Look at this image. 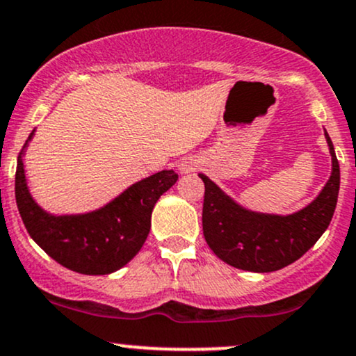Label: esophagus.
<instances>
[{
  "label": "esophagus",
  "mask_w": 356,
  "mask_h": 356,
  "mask_svg": "<svg viewBox=\"0 0 356 356\" xmlns=\"http://www.w3.org/2000/svg\"><path fill=\"white\" fill-rule=\"evenodd\" d=\"M197 169H199V160H196L194 157H184L181 162H179V170H181V174H191V172Z\"/></svg>",
  "instance_id": "34e87169"
}]
</instances>
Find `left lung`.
I'll list each match as a JSON object with an SVG mask.
<instances>
[{
    "instance_id": "1",
    "label": "left lung",
    "mask_w": 356,
    "mask_h": 356,
    "mask_svg": "<svg viewBox=\"0 0 356 356\" xmlns=\"http://www.w3.org/2000/svg\"><path fill=\"white\" fill-rule=\"evenodd\" d=\"M331 154V175L306 208L291 214L260 213L241 206L208 175L204 182L202 232L214 255L248 272H275L299 260L330 226L338 202L339 163L324 130Z\"/></svg>"
}]
</instances>
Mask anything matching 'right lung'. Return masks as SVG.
<instances>
[{
	"mask_svg": "<svg viewBox=\"0 0 356 356\" xmlns=\"http://www.w3.org/2000/svg\"><path fill=\"white\" fill-rule=\"evenodd\" d=\"M35 130L18 155L15 196L26 232L49 257L69 270L106 275L120 270L145 243L152 211L177 182L174 170H160L135 182L104 206L88 213L52 214L35 201L26 182L25 155Z\"/></svg>",
	"mask_w": 356,
	"mask_h": 356,
	"instance_id": "right-lung-1",
	"label": "right lung"
}]
</instances>
